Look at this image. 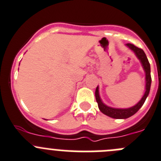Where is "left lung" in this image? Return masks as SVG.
Here are the masks:
<instances>
[{
    "instance_id": "obj_1",
    "label": "left lung",
    "mask_w": 161,
    "mask_h": 161,
    "mask_svg": "<svg viewBox=\"0 0 161 161\" xmlns=\"http://www.w3.org/2000/svg\"><path fill=\"white\" fill-rule=\"evenodd\" d=\"M125 46L128 48H130L132 52H133V53L135 54L136 57L139 59L140 63L142 64V67L145 74V91L141 100L134 106L129 108H114L107 106L103 103L101 97H100L99 86H97L95 91V97L97 105H98L99 109L103 114L112 118H115V119H126V118L134 115L145 103V100H146L147 97L149 94L150 87H151V69H150V64L148 63V60L145 53L142 49L139 48V47L134 46L133 44H131V43H126Z\"/></svg>"
}]
</instances>
